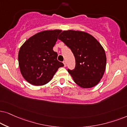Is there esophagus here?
Instances as JSON below:
<instances>
[{
  "instance_id": "34e87169",
  "label": "esophagus",
  "mask_w": 127,
  "mask_h": 127,
  "mask_svg": "<svg viewBox=\"0 0 127 127\" xmlns=\"http://www.w3.org/2000/svg\"><path fill=\"white\" fill-rule=\"evenodd\" d=\"M63 64L64 65V67H66V62L65 61H63Z\"/></svg>"
}]
</instances>
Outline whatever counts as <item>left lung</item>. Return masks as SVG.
Segmentation results:
<instances>
[{
  "label": "left lung",
  "mask_w": 127,
  "mask_h": 127,
  "mask_svg": "<svg viewBox=\"0 0 127 127\" xmlns=\"http://www.w3.org/2000/svg\"><path fill=\"white\" fill-rule=\"evenodd\" d=\"M59 39L70 48L75 57V68L68 69L74 82L83 88L97 85L106 66L105 51L101 44L89 33L74 30L63 31Z\"/></svg>",
  "instance_id": "8db88e82"
}]
</instances>
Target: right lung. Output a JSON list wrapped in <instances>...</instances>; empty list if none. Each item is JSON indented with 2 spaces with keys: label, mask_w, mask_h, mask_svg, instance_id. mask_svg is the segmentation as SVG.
Listing matches in <instances>:
<instances>
[{
  "label": "right lung",
  "mask_w": 127,
  "mask_h": 127,
  "mask_svg": "<svg viewBox=\"0 0 127 127\" xmlns=\"http://www.w3.org/2000/svg\"><path fill=\"white\" fill-rule=\"evenodd\" d=\"M62 30L38 32L28 39L20 49L18 64L25 80L35 86L43 85L51 80L59 68L63 67L57 60L53 48Z\"/></svg>",
  "instance_id": "1"
}]
</instances>
